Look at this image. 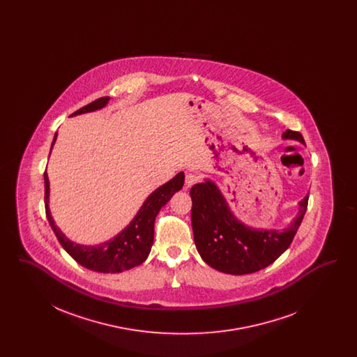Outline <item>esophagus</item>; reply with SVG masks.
<instances>
[{
  "instance_id": "1",
  "label": "esophagus",
  "mask_w": 357,
  "mask_h": 357,
  "mask_svg": "<svg viewBox=\"0 0 357 357\" xmlns=\"http://www.w3.org/2000/svg\"><path fill=\"white\" fill-rule=\"evenodd\" d=\"M199 181V176L197 174H187L186 175V187L194 186L197 182Z\"/></svg>"
}]
</instances>
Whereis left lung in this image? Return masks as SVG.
I'll return each instance as SVG.
<instances>
[{
	"label": "left lung",
	"instance_id": "8db88e82",
	"mask_svg": "<svg viewBox=\"0 0 357 357\" xmlns=\"http://www.w3.org/2000/svg\"><path fill=\"white\" fill-rule=\"evenodd\" d=\"M282 139L305 144L300 132L287 130ZM191 225L195 246L204 262L227 274L258 272L282 255L296 236L307 207V195L298 213L284 229H259L239 221L213 181L204 179L190 190Z\"/></svg>",
	"mask_w": 357,
	"mask_h": 357
}]
</instances>
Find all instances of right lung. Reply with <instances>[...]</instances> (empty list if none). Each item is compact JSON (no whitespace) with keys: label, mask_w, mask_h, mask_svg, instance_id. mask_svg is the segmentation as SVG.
I'll list each match as a JSON object with an SVG mask.
<instances>
[{"label":"right lung","mask_w":357,"mask_h":357,"mask_svg":"<svg viewBox=\"0 0 357 357\" xmlns=\"http://www.w3.org/2000/svg\"><path fill=\"white\" fill-rule=\"evenodd\" d=\"M111 98L105 96L89 102L70 116L93 112L104 108ZM57 132L52 142L51 151L56 143ZM45 183V213L52 230L54 231L60 245L77 264L89 271L98 273H121L143 264L151 252L153 243V223L160 208L167 204L171 197L179 191L185 183V174L178 172L167 183L158 187L147 197L132 221L120 233L99 245H80L70 241L56 225L50 210V179L44 172Z\"/></svg>","instance_id":"obj_1"}]
</instances>
